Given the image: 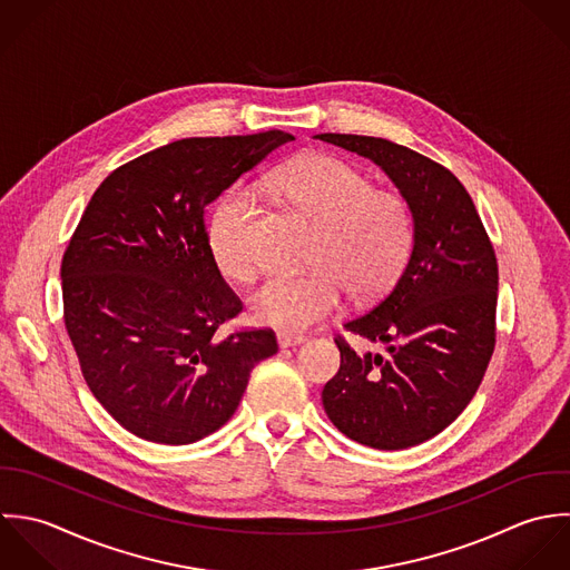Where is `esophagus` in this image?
I'll list each match as a JSON object with an SVG mask.
<instances>
[{"label": "esophagus", "mask_w": 570, "mask_h": 570, "mask_svg": "<svg viewBox=\"0 0 570 570\" xmlns=\"http://www.w3.org/2000/svg\"><path fill=\"white\" fill-rule=\"evenodd\" d=\"M304 342H306V337H302V335H288V333H279L277 335L279 347H293V345H299V343Z\"/></svg>", "instance_id": "esophagus-1"}]
</instances>
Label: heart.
I'll use <instances>...</instances> for the list:
<instances>
[{"label":"heart","instance_id":"obj_1","mask_svg":"<svg viewBox=\"0 0 570 570\" xmlns=\"http://www.w3.org/2000/svg\"><path fill=\"white\" fill-rule=\"evenodd\" d=\"M268 191L315 230L308 248L313 271L271 275L248 302L257 324L302 333L340 311L343 286L358 299H372L399 277L414 239L412 212L401 194L374 189L361 169L326 154L282 165L271 174ZM255 216L246 187L228 189L209 216L212 257L233 282L255 273Z\"/></svg>","mask_w":570,"mask_h":570}]
</instances>
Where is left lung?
Instances as JSON below:
<instances>
[{
  "instance_id": "left-lung-1",
  "label": "left lung",
  "mask_w": 570,
  "mask_h": 570,
  "mask_svg": "<svg viewBox=\"0 0 570 570\" xmlns=\"http://www.w3.org/2000/svg\"><path fill=\"white\" fill-rule=\"evenodd\" d=\"M376 163L414 220L401 277L343 328L383 352H356L343 337L340 372L322 392L347 439L372 450H407L452 425L473 399L495 347L498 259L471 196L450 169L385 138L317 134Z\"/></svg>"
}]
</instances>
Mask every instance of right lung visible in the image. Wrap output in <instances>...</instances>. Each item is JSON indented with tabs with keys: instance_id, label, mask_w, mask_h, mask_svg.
Masks as SVG:
<instances>
[{
	"instance_id": "add662e5",
	"label": "right lung",
	"mask_w": 570,
	"mask_h": 570,
	"mask_svg": "<svg viewBox=\"0 0 570 570\" xmlns=\"http://www.w3.org/2000/svg\"><path fill=\"white\" fill-rule=\"evenodd\" d=\"M293 134L183 138L115 169L61 259L63 322L95 399L138 439L189 445L220 430L271 328L242 313L207 244V207Z\"/></svg>"
}]
</instances>
